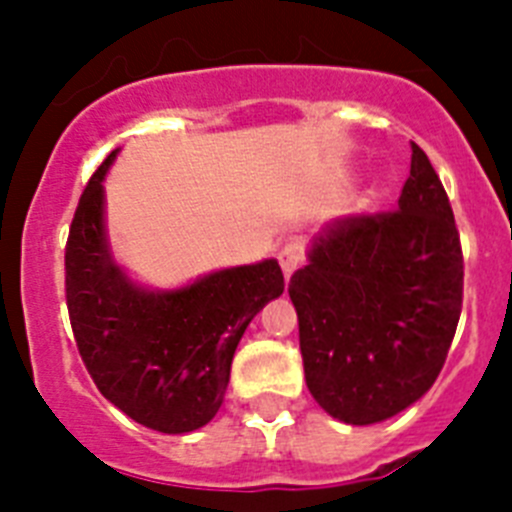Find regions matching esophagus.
<instances>
[{
	"label": "esophagus",
	"instance_id": "1",
	"mask_svg": "<svg viewBox=\"0 0 512 512\" xmlns=\"http://www.w3.org/2000/svg\"><path fill=\"white\" fill-rule=\"evenodd\" d=\"M277 259H279V266H282V271H284V277L289 279L297 271V266L302 264V259H305V248H302L300 243H287V246L279 251Z\"/></svg>",
	"mask_w": 512,
	"mask_h": 512
}]
</instances>
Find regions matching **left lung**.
Here are the masks:
<instances>
[{
  "mask_svg": "<svg viewBox=\"0 0 512 512\" xmlns=\"http://www.w3.org/2000/svg\"><path fill=\"white\" fill-rule=\"evenodd\" d=\"M289 297L307 390L328 415L379 423L431 390L459 323L464 259L423 148L413 143L397 210L343 217L315 235Z\"/></svg>",
  "mask_w": 512,
  "mask_h": 512,
  "instance_id": "1",
  "label": "left lung"
}]
</instances>
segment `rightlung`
<instances>
[{"mask_svg":"<svg viewBox=\"0 0 512 512\" xmlns=\"http://www.w3.org/2000/svg\"><path fill=\"white\" fill-rule=\"evenodd\" d=\"M81 192L66 241V305L81 361L97 390L161 433H189L215 418L230 364L253 315L284 292L274 259L215 271L174 292H148L112 261L102 179Z\"/></svg>","mask_w":512,"mask_h":512,"instance_id":"right-lung-1","label":"right lung"}]
</instances>
